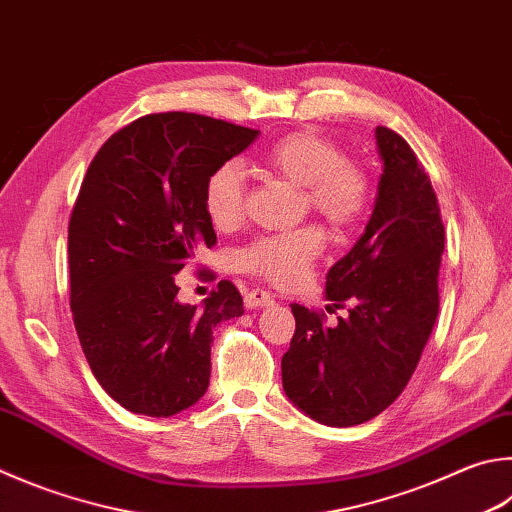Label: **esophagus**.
<instances>
[{
	"instance_id": "34e87169",
	"label": "esophagus",
	"mask_w": 512,
	"mask_h": 512,
	"mask_svg": "<svg viewBox=\"0 0 512 512\" xmlns=\"http://www.w3.org/2000/svg\"><path fill=\"white\" fill-rule=\"evenodd\" d=\"M244 302H246V309H264V306L275 304V297L271 293L262 291V288H253V291L246 293Z\"/></svg>"
}]
</instances>
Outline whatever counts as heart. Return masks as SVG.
Returning <instances> with one entry per match:
<instances>
[{
  "instance_id": "obj_1",
  "label": "heart",
  "mask_w": 512,
  "mask_h": 512,
  "mask_svg": "<svg viewBox=\"0 0 512 512\" xmlns=\"http://www.w3.org/2000/svg\"><path fill=\"white\" fill-rule=\"evenodd\" d=\"M262 161L282 179L302 185L309 206L329 224L347 228L365 215L369 206L367 174L345 161L329 138L313 132L286 134L268 147ZM203 201L217 228L235 226L244 212V170L232 161L219 165L208 176ZM322 244L324 237L315 226L271 232L241 248L237 264L241 271L273 284L291 286L309 271Z\"/></svg>"
}]
</instances>
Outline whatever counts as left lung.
Instances as JSON below:
<instances>
[{
	"instance_id": "obj_1",
	"label": "left lung",
	"mask_w": 512,
	"mask_h": 512,
	"mask_svg": "<svg viewBox=\"0 0 512 512\" xmlns=\"http://www.w3.org/2000/svg\"><path fill=\"white\" fill-rule=\"evenodd\" d=\"M383 174L360 239L327 273L331 306L349 318L324 327L322 315L291 304L295 333L282 356V385L297 410L329 427L369 421L412 378L439 315L445 244L430 176L403 136L376 127Z\"/></svg>"
}]
</instances>
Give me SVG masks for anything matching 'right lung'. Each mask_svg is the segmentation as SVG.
<instances>
[{
    "mask_svg": "<svg viewBox=\"0 0 512 512\" xmlns=\"http://www.w3.org/2000/svg\"><path fill=\"white\" fill-rule=\"evenodd\" d=\"M257 129L167 111L134 120L100 147L69 221L71 311L100 387L134 414L188 410L210 383V342L244 300L221 280L201 306L176 300L174 275L217 241L208 176Z\"/></svg>",
    "mask_w": 512,
    "mask_h": 512,
    "instance_id": "add662e5",
    "label": "right lung"
}]
</instances>
